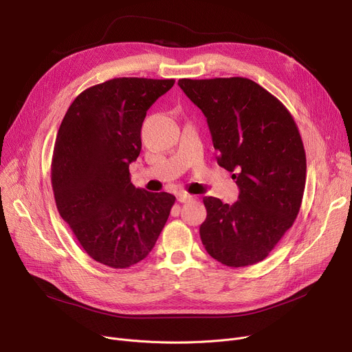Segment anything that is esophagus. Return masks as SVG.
<instances>
[{
    "instance_id": "1",
    "label": "esophagus",
    "mask_w": 352,
    "mask_h": 352,
    "mask_svg": "<svg viewBox=\"0 0 352 352\" xmlns=\"http://www.w3.org/2000/svg\"><path fill=\"white\" fill-rule=\"evenodd\" d=\"M177 199H178L179 202H188V201L194 199V197L190 195V194H187V192H179V194L177 195Z\"/></svg>"
}]
</instances>
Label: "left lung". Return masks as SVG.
I'll use <instances>...</instances> for the list:
<instances>
[{
    "label": "left lung",
    "mask_w": 352,
    "mask_h": 352,
    "mask_svg": "<svg viewBox=\"0 0 352 352\" xmlns=\"http://www.w3.org/2000/svg\"><path fill=\"white\" fill-rule=\"evenodd\" d=\"M178 85L206 116L217 162L235 173L239 188L231 206L204 198L201 241L224 265L260 263L300 212L307 158L298 126L281 101L248 78H182Z\"/></svg>",
    "instance_id": "obj_1"
}]
</instances>
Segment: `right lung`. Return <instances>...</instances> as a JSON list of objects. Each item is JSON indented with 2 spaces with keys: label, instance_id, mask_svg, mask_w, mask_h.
I'll use <instances>...</instances> for the list:
<instances>
[{
  "label": "right lung",
  "instance_id": "add662e5",
  "mask_svg": "<svg viewBox=\"0 0 352 352\" xmlns=\"http://www.w3.org/2000/svg\"><path fill=\"white\" fill-rule=\"evenodd\" d=\"M174 80L114 78L74 100L54 145L51 182L58 212L85 252L128 268L151 252L175 197L135 188L129 164L141 151L146 111Z\"/></svg>",
  "mask_w": 352,
  "mask_h": 352
}]
</instances>
